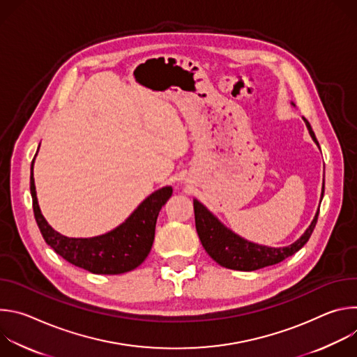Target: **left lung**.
Here are the masks:
<instances>
[{
    "label": "left lung",
    "mask_w": 357,
    "mask_h": 357,
    "mask_svg": "<svg viewBox=\"0 0 357 357\" xmlns=\"http://www.w3.org/2000/svg\"><path fill=\"white\" fill-rule=\"evenodd\" d=\"M38 151L39 146L31 164V196L35 220L45 241L65 260L93 274H123L137 268L149 252V234L155 231L158 213L171 197L172 188L164 186L151 193L126 222L112 231L90 238H70L50 227L40 212L33 181V164ZM212 250L215 252L208 248L212 257L222 264L219 238H215Z\"/></svg>",
    "instance_id": "left-lung-1"
}]
</instances>
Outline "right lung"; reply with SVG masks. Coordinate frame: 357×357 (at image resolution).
<instances>
[{"label":"right lung","mask_w":357,"mask_h":357,"mask_svg":"<svg viewBox=\"0 0 357 357\" xmlns=\"http://www.w3.org/2000/svg\"><path fill=\"white\" fill-rule=\"evenodd\" d=\"M308 130L312 139L317 142L315 134L310 127V124H308ZM193 208H195L196 223L213 225L219 227V230L223 233V236L220 237V256H219L222 264L220 263L219 264L230 270L254 271L267 266L277 264L285 260L287 257L292 256V254H295L310 238L308 236L310 231H308L305 233V236H302L299 240H296L295 243L284 248H271L260 244H254L241 238L233 231L225 229L222 223L206 208H203L197 200H193ZM310 230H312V227H310Z\"/></svg>","instance_id":"right-lung-1"}]
</instances>
